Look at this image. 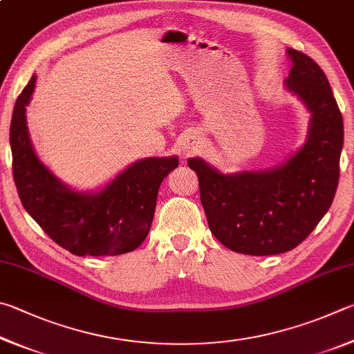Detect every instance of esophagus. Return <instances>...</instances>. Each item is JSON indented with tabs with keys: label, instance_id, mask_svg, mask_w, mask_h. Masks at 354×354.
I'll return each instance as SVG.
<instances>
[{
	"label": "esophagus",
	"instance_id": "esophagus-1",
	"mask_svg": "<svg viewBox=\"0 0 354 354\" xmlns=\"http://www.w3.org/2000/svg\"><path fill=\"white\" fill-rule=\"evenodd\" d=\"M182 147L187 152H197L201 149V138L196 133H187L182 140Z\"/></svg>",
	"mask_w": 354,
	"mask_h": 354
}]
</instances>
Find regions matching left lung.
Wrapping results in <instances>:
<instances>
[{
  "instance_id": "left-lung-1",
  "label": "left lung",
  "mask_w": 354,
  "mask_h": 354,
  "mask_svg": "<svg viewBox=\"0 0 354 354\" xmlns=\"http://www.w3.org/2000/svg\"><path fill=\"white\" fill-rule=\"evenodd\" d=\"M292 60L286 88L311 111L308 140L286 163L266 171L222 174L202 158L188 166L199 178L208 227L227 249L277 255L303 243L330 209L339 183L344 120L322 68L306 54Z\"/></svg>"
}]
</instances>
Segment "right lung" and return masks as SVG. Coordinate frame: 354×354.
Wrapping results in <instances>:
<instances>
[{
	"instance_id": "1",
	"label": "right lung",
	"mask_w": 354,
	"mask_h": 354,
	"mask_svg": "<svg viewBox=\"0 0 354 354\" xmlns=\"http://www.w3.org/2000/svg\"><path fill=\"white\" fill-rule=\"evenodd\" d=\"M37 77L18 96L10 121L12 172L23 207L54 243L77 257H113L146 239L163 178L177 157H151L126 167L97 193H76L62 183L34 152L26 105Z\"/></svg>"
}]
</instances>
